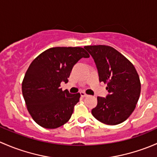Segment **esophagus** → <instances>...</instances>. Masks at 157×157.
Segmentation results:
<instances>
[{
  "instance_id": "obj_1",
  "label": "esophagus",
  "mask_w": 157,
  "mask_h": 157,
  "mask_svg": "<svg viewBox=\"0 0 157 157\" xmlns=\"http://www.w3.org/2000/svg\"><path fill=\"white\" fill-rule=\"evenodd\" d=\"M80 94H81V96H82V97H83V98H84V97H86V96H88V95L86 94V93H85V91H81V92H80Z\"/></svg>"
}]
</instances>
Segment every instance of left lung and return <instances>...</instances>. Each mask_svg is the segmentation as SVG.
<instances>
[{
	"mask_svg": "<svg viewBox=\"0 0 157 157\" xmlns=\"http://www.w3.org/2000/svg\"><path fill=\"white\" fill-rule=\"evenodd\" d=\"M93 57L100 82L107 85L106 98L98 97V105L91 113L106 125H115L125 121L135 109L140 94L139 75L125 56L106 45L85 46Z\"/></svg>",
	"mask_w": 157,
	"mask_h": 157,
	"instance_id": "1",
	"label": "left lung"
}]
</instances>
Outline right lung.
<instances>
[{"instance_id":"obj_1","label":"right lung","mask_w":157,"mask_h":157,"mask_svg":"<svg viewBox=\"0 0 157 157\" xmlns=\"http://www.w3.org/2000/svg\"><path fill=\"white\" fill-rule=\"evenodd\" d=\"M90 55L80 47H56L38 55L27 69L22 91L27 109L35 122L45 128H56L67 123L79 101L80 94L63 90L73 66Z\"/></svg>"}]
</instances>
